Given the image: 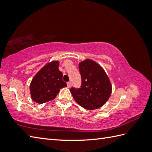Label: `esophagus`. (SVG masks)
<instances>
[{
  "label": "esophagus",
  "mask_w": 152,
  "mask_h": 152,
  "mask_svg": "<svg viewBox=\"0 0 152 152\" xmlns=\"http://www.w3.org/2000/svg\"><path fill=\"white\" fill-rule=\"evenodd\" d=\"M71 86H72L71 82H67V86H68V88H70V87H71Z\"/></svg>",
  "instance_id": "34e87169"
}]
</instances>
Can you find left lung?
Segmentation results:
<instances>
[{
  "label": "left lung",
  "mask_w": 152,
  "mask_h": 152,
  "mask_svg": "<svg viewBox=\"0 0 152 152\" xmlns=\"http://www.w3.org/2000/svg\"><path fill=\"white\" fill-rule=\"evenodd\" d=\"M82 85L71 88L70 92L80 106L86 110L100 108L106 104L112 93V84L102 67L92 60L79 63Z\"/></svg>",
  "instance_id": "obj_1"
}]
</instances>
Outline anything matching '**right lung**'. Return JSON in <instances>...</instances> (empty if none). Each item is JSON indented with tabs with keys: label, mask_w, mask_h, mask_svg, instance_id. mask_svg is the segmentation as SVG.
I'll return each instance as SVG.
<instances>
[{
	"label": "right lung",
	"mask_w": 152,
	"mask_h": 152,
	"mask_svg": "<svg viewBox=\"0 0 152 152\" xmlns=\"http://www.w3.org/2000/svg\"><path fill=\"white\" fill-rule=\"evenodd\" d=\"M59 62L48 63L38 72L30 85L31 98L38 104L54 100L60 90L66 87L62 80V73L58 69Z\"/></svg>",
	"instance_id": "add662e5"
}]
</instances>
